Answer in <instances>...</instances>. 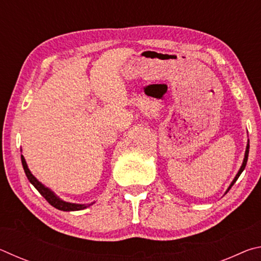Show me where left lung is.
<instances>
[{"label": "left lung", "mask_w": 261, "mask_h": 261, "mask_svg": "<svg viewBox=\"0 0 261 261\" xmlns=\"http://www.w3.org/2000/svg\"><path fill=\"white\" fill-rule=\"evenodd\" d=\"M249 148H250V145H249V141H247V146H246V151H245V158H244V161H243V165H242V167H241V169H240V171H238V173H237V175H236V177H235V178H233V180H232V183L230 184V187H229V189H228V191H229V190H230V189H231V187H232V185H233V184H235V182H236V180H237V178H238V177H240V175L242 174V171L245 169V166H246V162H247V156H249ZM228 191H227V192H228Z\"/></svg>", "instance_id": "obj_1"}]
</instances>
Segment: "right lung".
<instances>
[{
    "instance_id": "right-lung-1",
    "label": "right lung",
    "mask_w": 261,
    "mask_h": 261,
    "mask_svg": "<svg viewBox=\"0 0 261 261\" xmlns=\"http://www.w3.org/2000/svg\"><path fill=\"white\" fill-rule=\"evenodd\" d=\"M21 165H23L24 168V171L26 174V177L29 178V180L31 182V184L33 185V187L38 190L39 192H40L41 196L45 198V199L49 202V204L55 207V208L60 210V211H64V212H69V211H81L86 208V207L91 206L92 204H88V205H79V204H71V202H67V201H63L61 200L59 197H56L54 192H51L49 189L46 188L45 185L41 184L39 180L34 177V176L31 174L30 169L28 168V165H26V161L24 156L21 155Z\"/></svg>"
}]
</instances>
